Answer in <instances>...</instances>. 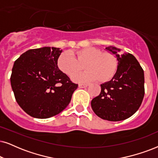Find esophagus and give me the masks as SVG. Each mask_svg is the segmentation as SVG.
Wrapping results in <instances>:
<instances>
[{
    "mask_svg": "<svg viewBox=\"0 0 158 158\" xmlns=\"http://www.w3.org/2000/svg\"><path fill=\"white\" fill-rule=\"evenodd\" d=\"M87 86H89L88 84H79V88H84V87H87Z\"/></svg>",
    "mask_w": 158,
    "mask_h": 158,
    "instance_id": "esophagus-1",
    "label": "esophagus"
}]
</instances>
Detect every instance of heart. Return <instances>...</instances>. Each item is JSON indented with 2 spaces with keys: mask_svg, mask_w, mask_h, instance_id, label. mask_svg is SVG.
<instances>
[{
  "mask_svg": "<svg viewBox=\"0 0 158 158\" xmlns=\"http://www.w3.org/2000/svg\"><path fill=\"white\" fill-rule=\"evenodd\" d=\"M71 54L67 52L60 54L57 66L69 77L77 75L84 68L85 72L73 77V81L86 82L98 79L99 82L104 83L111 81L117 74L119 61L114 54L90 47L73 52Z\"/></svg>",
  "mask_w": 158,
  "mask_h": 158,
  "instance_id": "obj_1",
  "label": "heart"
}]
</instances>
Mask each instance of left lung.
I'll list each match as a JSON object with an SVG mask.
<instances>
[{"instance_id":"obj_1","label":"left lung","mask_w":158,"mask_h":158,"mask_svg":"<svg viewBox=\"0 0 158 158\" xmlns=\"http://www.w3.org/2000/svg\"><path fill=\"white\" fill-rule=\"evenodd\" d=\"M106 49L117 56L119 66L111 81L101 85L98 96L91 101L92 109L101 119L121 121L136 112L144 96V73L136 58L131 54L119 56V49Z\"/></svg>"}]
</instances>
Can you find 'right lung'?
Segmentation results:
<instances>
[{
    "instance_id": "add662e5",
    "label": "right lung",
    "mask_w": 158,
    "mask_h": 158,
    "mask_svg": "<svg viewBox=\"0 0 158 158\" xmlns=\"http://www.w3.org/2000/svg\"><path fill=\"white\" fill-rule=\"evenodd\" d=\"M62 50L55 47L29 49L16 60L11 85L18 104L27 114L46 119L69 104L77 84L57 66Z\"/></svg>"
}]
</instances>
